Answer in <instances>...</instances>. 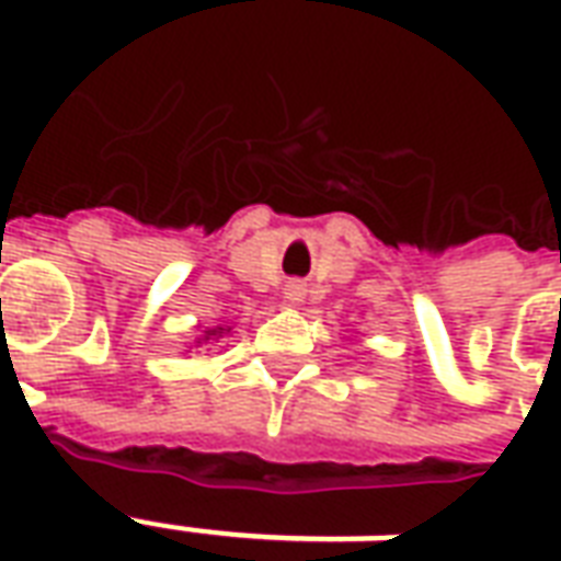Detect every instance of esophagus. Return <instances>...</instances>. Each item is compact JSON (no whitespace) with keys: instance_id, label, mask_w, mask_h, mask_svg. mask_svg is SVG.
Here are the masks:
<instances>
[{"instance_id":"obj_1","label":"esophagus","mask_w":561,"mask_h":561,"mask_svg":"<svg viewBox=\"0 0 561 561\" xmlns=\"http://www.w3.org/2000/svg\"><path fill=\"white\" fill-rule=\"evenodd\" d=\"M307 296V286L301 284V280H286L284 286V298L289 301V305H301Z\"/></svg>"}]
</instances>
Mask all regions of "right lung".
Masks as SVG:
<instances>
[{"mask_svg":"<svg viewBox=\"0 0 561 561\" xmlns=\"http://www.w3.org/2000/svg\"><path fill=\"white\" fill-rule=\"evenodd\" d=\"M225 331H230V328H209V331H204V343L206 340H216V336H221Z\"/></svg>","mask_w":561,"mask_h":561,"instance_id":"1","label":"right lung"}]
</instances>
